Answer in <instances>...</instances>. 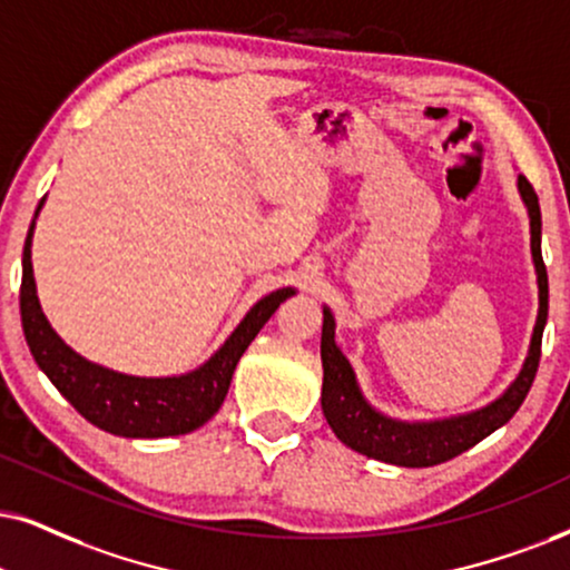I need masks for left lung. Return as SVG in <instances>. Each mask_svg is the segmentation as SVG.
Masks as SVG:
<instances>
[{
	"instance_id": "1",
	"label": "left lung",
	"mask_w": 570,
	"mask_h": 570,
	"mask_svg": "<svg viewBox=\"0 0 570 570\" xmlns=\"http://www.w3.org/2000/svg\"><path fill=\"white\" fill-rule=\"evenodd\" d=\"M518 191L529 207L531 218V255H534L537 284H539V315L534 334H531L529 357H525L521 373L510 389L492 405L476 410V413L446 417V421L431 423H405L381 415L360 394L350 360L334 342V315L323 307V334H321V360H323V394L321 407L328 426L342 439L350 450L368 455L381 463L402 468H429L458 458L460 452L471 450L492 431L505 426L515 410L523 405L525 394L534 384L539 357H542V331L547 323V268L542 261V210L539 197L529 178L518 176Z\"/></svg>"
}]
</instances>
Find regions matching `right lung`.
I'll use <instances>...</instances> for the list:
<instances>
[{"mask_svg":"<svg viewBox=\"0 0 570 570\" xmlns=\"http://www.w3.org/2000/svg\"><path fill=\"white\" fill-rule=\"evenodd\" d=\"M45 199L39 202V210ZM36 210V215H39ZM31 236L28 228L23 247V284H20V318L31 355L57 392L97 429L128 439H160L189 434L218 413L226 400L236 363L249 347L278 305L289 299L294 289L268 294L249 309L226 344L197 371L173 379H139L102 368L76 355L41 313L36 297V281L31 265Z\"/></svg>","mask_w":570,"mask_h":570,"instance_id":"obj_1","label":"right lung"}]
</instances>
